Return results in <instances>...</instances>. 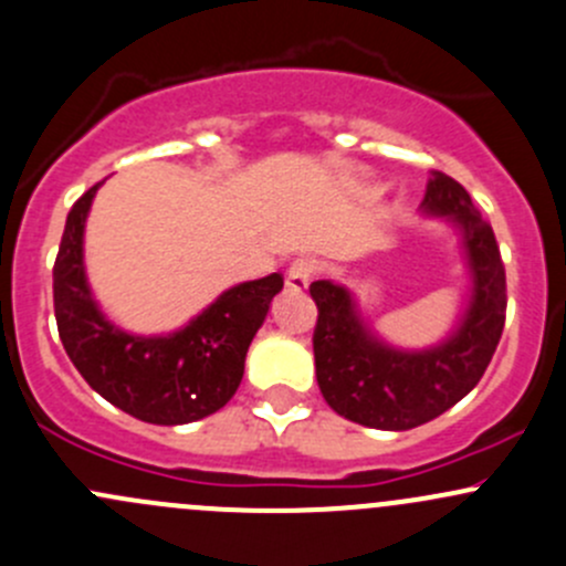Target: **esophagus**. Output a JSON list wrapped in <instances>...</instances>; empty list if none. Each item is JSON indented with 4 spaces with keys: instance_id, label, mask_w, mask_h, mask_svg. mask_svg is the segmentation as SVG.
Masks as SVG:
<instances>
[{
    "instance_id": "1",
    "label": "esophagus",
    "mask_w": 566,
    "mask_h": 566,
    "mask_svg": "<svg viewBox=\"0 0 566 566\" xmlns=\"http://www.w3.org/2000/svg\"><path fill=\"white\" fill-rule=\"evenodd\" d=\"M317 262L315 260H306V256H301V260H293L287 268V287L290 290H306L310 287L312 279L317 276Z\"/></svg>"
}]
</instances>
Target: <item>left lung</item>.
<instances>
[{
  "mask_svg": "<svg viewBox=\"0 0 566 566\" xmlns=\"http://www.w3.org/2000/svg\"><path fill=\"white\" fill-rule=\"evenodd\" d=\"M421 208L460 227L473 276L471 306L452 339L421 353L394 350L369 334L345 287L331 282L310 287L317 304L312 345L319 391L336 413L375 430H413L458 405L482 380L504 331V262L493 227L473 208L471 193L436 172Z\"/></svg>",
  "mask_w": 566,
  "mask_h": 566,
  "instance_id": "obj_1",
  "label": "left lung"
}]
</instances>
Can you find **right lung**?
Masks as SVG:
<instances>
[{"label": "right lung", "instance_id": "obj_1", "mask_svg": "<svg viewBox=\"0 0 566 566\" xmlns=\"http://www.w3.org/2000/svg\"><path fill=\"white\" fill-rule=\"evenodd\" d=\"M95 182L73 202L54 262L56 331L73 367L101 397L150 424H188L224 408L282 273L227 290L197 319L169 336H134L101 315L87 287L82 238Z\"/></svg>", "mask_w": 566, "mask_h": 566}]
</instances>
